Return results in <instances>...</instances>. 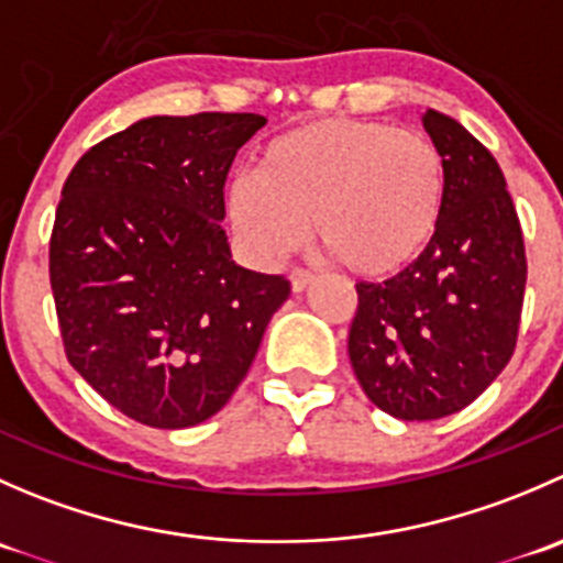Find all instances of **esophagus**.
Masks as SVG:
<instances>
[{"instance_id":"1","label":"esophagus","mask_w":563,"mask_h":563,"mask_svg":"<svg viewBox=\"0 0 563 563\" xmlns=\"http://www.w3.org/2000/svg\"><path fill=\"white\" fill-rule=\"evenodd\" d=\"M313 280H316V272H310V269H294L291 272V288L297 294L305 291V288H308Z\"/></svg>"}]
</instances>
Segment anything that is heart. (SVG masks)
Wrapping results in <instances>:
<instances>
[{"mask_svg": "<svg viewBox=\"0 0 563 563\" xmlns=\"http://www.w3.org/2000/svg\"><path fill=\"white\" fill-rule=\"evenodd\" d=\"M446 161L430 135L376 119H316L266 144L258 172L229 187V218L258 258L318 245L362 277L424 253L446 201Z\"/></svg>", "mask_w": 563, "mask_h": 563, "instance_id": "heart-1", "label": "heart"}]
</instances>
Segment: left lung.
<instances>
[{
	"instance_id": "8db88e82",
	"label": "left lung",
	"mask_w": 563,
	"mask_h": 563,
	"mask_svg": "<svg viewBox=\"0 0 563 563\" xmlns=\"http://www.w3.org/2000/svg\"><path fill=\"white\" fill-rule=\"evenodd\" d=\"M446 161L439 231L384 283H356L349 356L365 395L406 422L450 417L512 360L526 294V245L496 157L463 124L422 113Z\"/></svg>"
}]
</instances>
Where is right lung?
Returning a JSON list of instances; mask_svg holds the SVG:
<instances>
[{
  "mask_svg": "<svg viewBox=\"0 0 563 563\" xmlns=\"http://www.w3.org/2000/svg\"><path fill=\"white\" fill-rule=\"evenodd\" d=\"M261 113L150 117L84 152L62 187L48 275L67 362L124 417L190 428L229 402L286 275L231 261L223 187Z\"/></svg>",
  "mask_w": 563,
  "mask_h": 563,
  "instance_id": "obj_1",
  "label": "right lung"
}]
</instances>
